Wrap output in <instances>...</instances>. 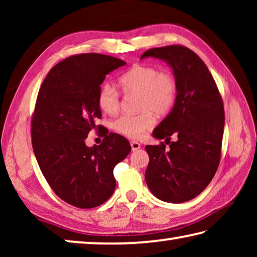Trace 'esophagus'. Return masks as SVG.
Segmentation results:
<instances>
[{
    "instance_id": "34e87169",
    "label": "esophagus",
    "mask_w": 257,
    "mask_h": 257,
    "mask_svg": "<svg viewBox=\"0 0 257 257\" xmlns=\"http://www.w3.org/2000/svg\"><path fill=\"white\" fill-rule=\"evenodd\" d=\"M130 145H132V150H133V151H137V150H139V149H141V147H142L141 143L135 142V141H133L132 143H130Z\"/></svg>"
}]
</instances>
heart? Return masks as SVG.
<instances>
[{"label":"heart","instance_id":"heart-1","mask_svg":"<svg viewBox=\"0 0 257 257\" xmlns=\"http://www.w3.org/2000/svg\"><path fill=\"white\" fill-rule=\"evenodd\" d=\"M119 85L125 94L138 93L137 114H123L113 121L115 132L129 138H139L152 129L154 123L153 112L159 115L171 111L177 99L178 82L171 72L160 70L151 64H136L119 77ZM97 104L106 114L119 111L121 98L114 86L104 84L97 96Z\"/></svg>","mask_w":257,"mask_h":257}]
</instances>
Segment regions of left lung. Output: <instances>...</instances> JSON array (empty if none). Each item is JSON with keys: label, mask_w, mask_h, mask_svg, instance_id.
I'll return each mask as SVG.
<instances>
[{"label": "left lung", "mask_w": 257, "mask_h": 257, "mask_svg": "<svg viewBox=\"0 0 257 257\" xmlns=\"http://www.w3.org/2000/svg\"><path fill=\"white\" fill-rule=\"evenodd\" d=\"M167 61L178 82L175 105L153 136L165 144L146 145L150 156L145 180L155 197L168 203H184L196 197L217 170L224 129L221 94L205 63L181 45L147 50L142 59ZM176 137L171 142V136Z\"/></svg>", "instance_id": "obj_1"}]
</instances>
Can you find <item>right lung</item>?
<instances>
[{
  "label": "right lung",
  "instance_id": "obj_1",
  "mask_svg": "<svg viewBox=\"0 0 257 257\" xmlns=\"http://www.w3.org/2000/svg\"><path fill=\"white\" fill-rule=\"evenodd\" d=\"M125 62L110 55H71L51 69L37 95L32 118V143L41 171L54 193L72 206L92 208L112 196L113 169L125 159L129 142L118 134L87 147L90 130L101 125L97 104L105 76Z\"/></svg>",
  "mask_w": 257,
  "mask_h": 257
}]
</instances>
